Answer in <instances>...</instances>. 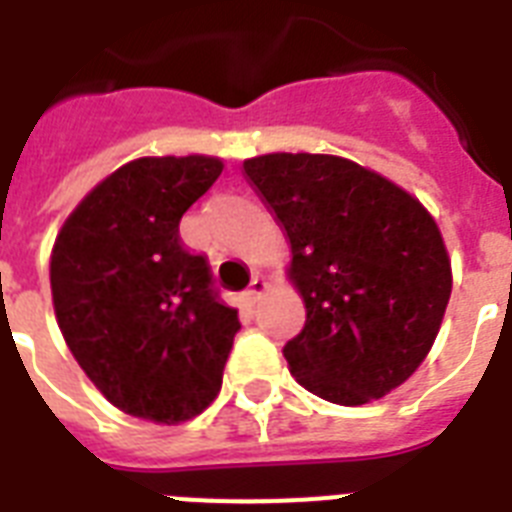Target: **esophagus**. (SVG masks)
I'll return each instance as SVG.
<instances>
[{"mask_svg": "<svg viewBox=\"0 0 512 512\" xmlns=\"http://www.w3.org/2000/svg\"><path fill=\"white\" fill-rule=\"evenodd\" d=\"M263 295H265V281L260 279V276H255V279H252V284H249V289H247V300H249V303H257V300H260Z\"/></svg>", "mask_w": 512, "mask_h": 512, "instance_id": "1", "label": "esophagus"}]
</instances>
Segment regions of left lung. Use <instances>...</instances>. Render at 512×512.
I'll use <instances>...</instances> for the list:
<instances>
[{
	"instance_id": "left-lung-1",
	"label": "left lung",
	"mask_w": 512,
	"mask_h": 512,
	"mask_svg": "<svg viewBox=\"0 0 512 512\" xmlns=\"http://www.w3.org/2000/svg\"><path fill=\"white\" fill-rule=\"evenodd\" d=\"M249 183L292 244L303 332L284 345L295 380L342 406L382 398L425 361L452 295V263L428 209L361 164L265 154Z\"/></svg>"
}]
</instances>
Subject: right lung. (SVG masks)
<instances>
[{"label":"right lung","mask_w":512,"mask_h":512,"mask_svg":"<svg viewBox=\"0 0 512 512\" xmlns=\"http://www.w3.org/2000/svg\"><path fill=\"white\" fill-rule=\"evenodd\" d=\"M223 172L212 156H146L95 185L60 228L52 305L74 358L124 414L177 425L223 385L239 311L220 300L180 217Z\"/></svg>","instance_id":"right-lung-1"}]
</instances>
